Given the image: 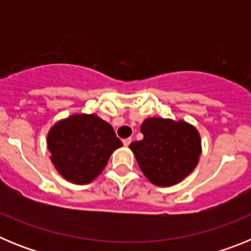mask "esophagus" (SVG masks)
<instances>
[{
  "instance_id": "esophagus-1",
  "label": "esophagus",
  "mask_w": 251,
  "mask_h": 251,
  "mask_svg": "<svg viewBox=\"0 0 251 251\" xmlns=\"http://www.w3.org/2000/svg\"><path fill=\"white\" fill-rule=\"evenodd\" d=\"M130 142H132V138H127V139H124V141H123V145H124V147H128V146L130 145Z\"/></svg>"
}]
</instances>
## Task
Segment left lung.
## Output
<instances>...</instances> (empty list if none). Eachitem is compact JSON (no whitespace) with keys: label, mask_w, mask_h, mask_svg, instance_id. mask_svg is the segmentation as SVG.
<instances>
[{"label":"left lung","mask_w":251,"mask_h":251,"mask_svg":"<svg viewBox=\"0 0 251 251\" xmlns=\"http://www.w3.org/2000/svg\"><path fill=\"white\" fill-rule=\"evenodd\" d=\"M143 139L129 148L150 182L168 187L181 182L199 163L200 133L185 121L147 118L141 126Z\"/></svg>","instance_id":"left-lung-1"}]
</instances>
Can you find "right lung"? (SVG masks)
Instances as JSON below:
<instances>
[{"mask_svg": "<svg viewBox=\"0 0 251 251\" xmlns=\"http://www.w3.org/2000/svg\"><path fill=\"white\" fill-rule=\"evenodd\" d=\"M51 162L65 179L86 185L101 174L112 153L122 147L108 122L97 114H73L48 133Z\"/></svg>", "mask_w": 251, "mask_h": 251, "instance_id": "add662e5", "label": "right lung"}]
</instances>
